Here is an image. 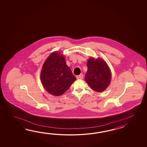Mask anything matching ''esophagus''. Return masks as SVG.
I'll list each match as a JSON object with an SVG mask.
<instances>
[{"mask_svg":"<svg viewBox=\"0 0 147 147\" xmlns=\"http://www.w3.org/2000/svg\"><path fill=\"white\" fill-rule=\"evenodd\" d=\"M77 78H79V79H82L83 78H84V75L82 74H81L80 75H79L78 76H77Z\"/></svg>","mask_w":147,"mask_h":147,"instance_id":"obj_1","label":"esophagus"}]
</instances>
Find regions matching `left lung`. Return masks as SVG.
Here are the masks:
<instances>
[{
  "label": "left lung",
  "instance_id": "obj_1",
  "mask_svg": "<svg viewBox=\"0 0 147 147\" xmlns=\"http://www.w3.org/2000/svg\"><path fill=\"white\" fill-rule=\"evenodd\" d=\"M88 70L85 80L91 88L97 92L106 90L109 85L111 74L107 63L100 58H90L88 60Z\"/></svg>",
  "mask_w": 147,
  "mask_h": 147
}]
</instances>
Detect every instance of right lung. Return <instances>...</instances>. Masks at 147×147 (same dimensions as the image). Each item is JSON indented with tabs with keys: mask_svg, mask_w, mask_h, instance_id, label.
<instances>
[{
	"mask_svg": "<svg viewBox=\"0 0 147 147\" xmlns=\"http://www.w3.org/2000/svg\"><path fill=\"white\" fill-rule=\"evenodd\" d=\"M40 79L47 92L58 96L69 89L76 78L66 65L63 55L55 51L45 61L41 71Z\"/></svg>",
	"mask_w": 147,
	"mask_h": 147,
	"instance_id": "right-lung-1",
	"label": "right lung"
}]
</instances>
